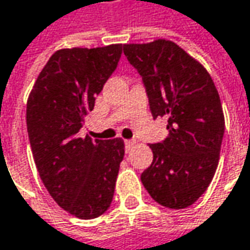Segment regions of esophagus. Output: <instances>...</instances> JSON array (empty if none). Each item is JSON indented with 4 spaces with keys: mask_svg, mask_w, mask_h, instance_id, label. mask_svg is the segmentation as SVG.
<instances>
[{
    "mask_svg": "<svg viewBox=\"0 0 250 250\" xmlns=\"http://www.w3.org/2000/svg\"><path fill=\"white\" fill-rule=\"evenodd\" d=\"M135 145V141H125V151L129 152Z\"/></svg>",
    "mask_w": 250,
    "mask_h": 250,
    "instance_id": "34e87169",
    "label": "esophagus"
}]
</instances>
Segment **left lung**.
<instances>
[{
	"label": "left lung",
	"instance_id": "left-lung-1",
	"mask_svg": "<svg viewBox=\"0 0 250 250\" xmlns=\"http://www.w3.org/2000/svg\"><path fill=\"white\" fill-rule=\"evenodd\" d=\"M141 75L153 119H168V138L151 144L153 161L141 181L151 198L170 209L195 204L218 168L225 118L205 68L167 40L124 45Z\"/></svg>",
	"mask_w": 250,
	"mask_h": 250
}]
</instances>
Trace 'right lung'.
Masks as SVG:
<instances>
[{"mask_svg": "<svg viewBox=\"0 0 250 250\" xmlns=\"http://www.w3.org/2000/svg\"><path fill=\"white\" fill-rule=\"evenodd\" d=\"M122 45L57 51L27 102V129L40 178L54 201L80 219L112 202L125 146L121 138H80L85 115L116 69Z\"/></svg>", "mask_w": 250, "mask_h": 250, "instance_id": "right-lung-1", "label": "right lung"}]
</instances>
